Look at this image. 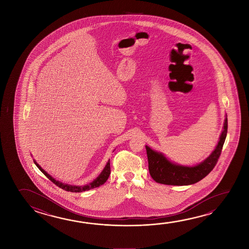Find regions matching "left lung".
Listing matches in <instances>:
<instances>
[{
    "label": "left lung",
    "instance_id": "obj_1",
    "mask_svg": "<svg viewBox=\"0 0 249 249\" xmlns=\"http://www.w3.org/2000/svg\"><path fill=\"white\" fill-rule=\"evenodd\" d=\"M228 133V117L225 119L223 131L220 135V141L215 149L207 159L201 163L194 167H187L173 163L164 156L161 153L152 150L146 146L148 170L150 176L156 182L173 186H184L195 184L204 177L208 176L213 168L215 167L218 159L220 158L222 147Z\"/></svg>",
    "mask_w": 249,
    "mask_h": 249
}]
</instances>
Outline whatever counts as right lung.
Here are the masks:
<instances>
[{"mask_svg":"<svg viewBox=\"0 0 249 249\" xmlns=\"http://www.w3.org/2000/svg\"><path fill=\"white\" fill-rule=\"evenodd\" d=\"M34 162L36 165V167L45 175V176H47V178H49V179H50L53 183L55 184L57 187L62 188L63 190H66V191L73 192V193H80V192L88 191V190H90V189H92V188H98L101 185H103V184L106 182L107 179H108L109 175H110V162H109V160H108L106 166L104 167V169H103L102 173L100 174V176H99L96 179H94L91 183L85 185V186H73V185L62 183V182H60V181H58L56 179H53L52 176H49L47 172L44 171V170L39 166V164H37L35 160H34Z\"/></svg>","mask_w":249,"mask_h":249,"instance_id":"right-lung-1","label":"right lung"}]
</instances>
